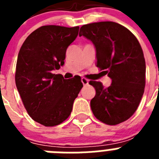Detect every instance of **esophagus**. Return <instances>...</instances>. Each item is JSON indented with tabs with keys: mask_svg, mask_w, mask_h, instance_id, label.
Wrapping results in <instances>:
<instances>
[{
	"mask_svg": "<svg viewBox=\"0 0 159 159\" xmlns=\"http://www.w3.org/2000/svg\"><path fill=\"white\" fill-rule=\"evenodd\" d=\"M81 81H82V83H83V84H84V85H88V82H89L88 79L84 78V77H83V78L81 79Z\"/></svg>",
	"mask_w": 159,
	"mask_h": 159,
	"instance_id": "34e87169",
	"label": "esophagus"
}]
</instances>
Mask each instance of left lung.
I'll return each instance as SVG.
<instances>
[{
  "label": "left lung",
  "instance_id": "left-lung-1",
  "mask_svg": "<svg viewBox=\"0 0 159 159\" xmlns=\"http://www.w3.org/2000/svg\"><path fill=\"white\" fill-rule=\"evenodd\" d=\"M81 36L95 44L96 66L112 80L108 88L89 82L96 92L91 100L94 116L107 125L126 121L137 110L145 88L146 62L139 42L127 28L112 21L83 25Z\"/></svg>",
  "mask_w": 159,
  "mask_h": 159
}]
</instances>
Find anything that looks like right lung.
Here are the masks:
<instances>
[{
    "mask_svg": "<svg viewBox=\"0 0 159 159\" xmlns=\"http://www.w3.org/2000/svg\"><path fill=\"white\" fill-rule=\"evenodd\" d=\"M79 29L41 26L26 38L20 49L16 88L30 117L45 127L57 126L69 117L83 88L80 77L67 80L52 72L64 64L66 50L78 36Z\"/></svg>",
    "mask_w": 159,
    "mask_h": 159,
    "instance_id": "obj_1",
    "label": "right lung"
}]
</instances>
